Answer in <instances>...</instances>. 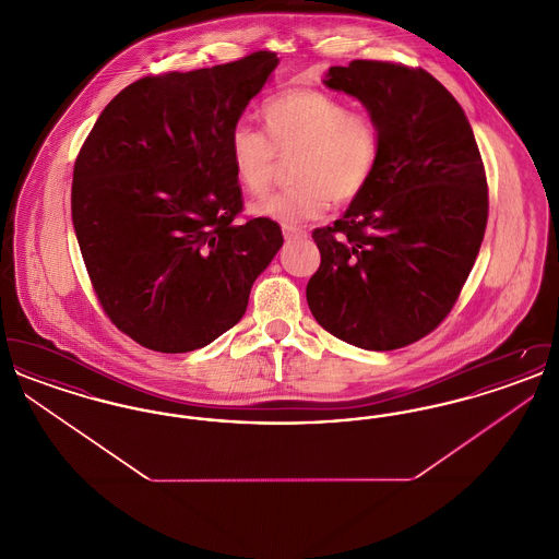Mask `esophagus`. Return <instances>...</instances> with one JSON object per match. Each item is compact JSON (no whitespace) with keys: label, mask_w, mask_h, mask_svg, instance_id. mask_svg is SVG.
<instances>
[{"label":"esophagus","mask_w":559,"mask_h":559,"mask_svg":"<svg viewBox=\"0 0 559 559\" xmlns=\"http://www.w3.org/2000/svg\"><path fill=\"white\" fill-rule=\"evenodd\" d=\"M283 237L287 240L306 239L308 233L304 228H299V226H283Z\"/></svg>","instance_id":"esophagus-1"}]
</instances>
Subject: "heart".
Returning <instances> with one entry per match:
<instances>
[{
  "instance_id": "1",
  "label": "heart",
  "mask_w": 559,
  "mask_h": 559,
  "mask_svg": "<svg viewBox=\"0 0 559 559\" xmlns=\"http://www.w3.org/2000/svg\"><path fill=\"white\" fill-rule=\"evenodd\" d=\"M260 117L266 135L247 123H237L228 135L237 182L262 194L281 159L295 157L297 185L260 199L253 213L293 226L319 217L331 201L349 205L371 187L383 155V130L372 112L352 110L329 92L297 87L272 96Z\"/></svg>"
}]
</instances>
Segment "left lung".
<instances>
[{"mask_svg": "<svg viewBox=\"0 0 559 559\" xmlns=\"http://www.w3.org/2000/svg\"><path fill=\"white\" fill-rule=\"evenodd\" d=\"M326 85L356 96L383 130L371 187L312 239L306 297L320 326L374 352L419 342L451 314L488 222L474 132L451 92L419 67L352 60Z\"/></svg>", "mask_w": 559, "mask_h": 559, "instance_id": "left-lung-1", "label": "left lung"}]
</instances>
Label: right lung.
I'll use <instances>...</instances> for the list:
<instances>
[{"label": "right lung", "mask_w": 559, "mask_h": 559, "mask_svg": "<svg viewBox=\"0 0 559 559\" xmlns=\"http://www.w3.org/2000/svg\"><path fill=\"white\" fill-rule=\"evenodd\" d=\"M260 52L121 90L73 167L71 212L92 289L142 347L182 354L245 314L283 245L270 217H245L228 135L276 69Z\"/></svg>", "instance_id": "add662e5"}]
</instances>
